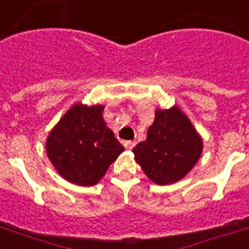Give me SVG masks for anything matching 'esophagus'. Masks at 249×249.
<instances>
[{"instance_id":"1","label":"esophagus","mask_w":249,"mask_h":249,"mask_svg":"<svg viewBox=\"0 0 249 249\" xmlns=\"http://www.w3.org/2000/svg\"><path fill=\"white\" fill-rule=\"evenodd\" d=\"M134 145H136V142H134V141H125L124 142L125 149H128V150H132V149L134 148Z\"/></svg>"}]
</instances>
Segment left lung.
<instances>
[{"label": "left lung", "mask_w": 249, "mask_h": 249, "mask_svg": "<svg viewBox=\"0 0 249 249\" xmlns=\"http://www.w3.org/2000/svg\"><path fill=\"white\" fill-rule=\"evenodd\" d=\"M202 140L178 107L156 112L146 140L133 149L136 161L157 185L179 181L194 167L202 153Z\"/></svg>", "instance_id": "obj_1"}]
</instances>
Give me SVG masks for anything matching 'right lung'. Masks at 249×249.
<instances>
[{
    "label": "right lung",
    "mask_w": 249,
    "mask_h": 249,
    "mask_svg": "<svg viewBox=\"0 0 249 249\" xmlns=\"http://www.w3.org/2000/svg\"><path fill=\"white\" fill-rule=\"evenodd\" d=\"M103 106H73L51 130L46 150L64 179L75 185H96L124 146L107 128Z\"/></svg>",
    "instance_id": "right-lung-1"
}]
</instances>
